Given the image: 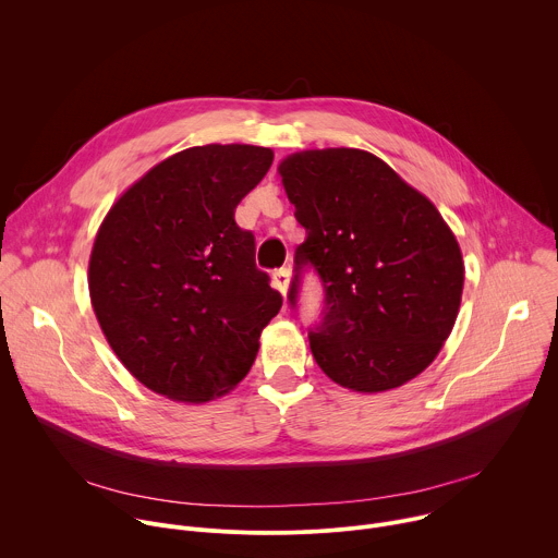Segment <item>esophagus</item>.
Instances as JSON below:
<instances>
[{"label": "esophagus", "mask_w": 558, "mask_h": 558, "mask_svg": "<svg viewBox=\"0 0 558 558\" xmlns=\"http://www.w3.org/2000/svg\"><path fill=\"white\" fill-rule=\"evenodd\" d=\"M289 282H291V271H289V269H278V271L274 274V287H276L282 295H287Z\"/></svg>", "instance_id": "1"}]
</instances>
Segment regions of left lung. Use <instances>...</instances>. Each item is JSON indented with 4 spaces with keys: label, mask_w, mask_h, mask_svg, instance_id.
Segmentation results:
<instances>
[{
    "label": "left lung",
    "mask_w": 558,
    "mask_h": 558,
    "mask_svg": "<svg viewBox=\"0 0 558 558\" xmlns=\"http://www.w3.org/2000/svg\"><path fill=\"white\" fill-rule=\"evenodd\" d=\"M295 220V250L325 284V317L308 331L327 377L384 392L426 371L448 340L463 293V258L437 207L390 166L355 147L302 149L278 166Z\"/></svg>",
    "instance_id": "1"
}]
</instances>
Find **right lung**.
Listing matches in <instances>:
<instances>
[{
	"label": "right lung",
	"instance_id": "add662e5",
	"mask_svg": "<svg viewBox=\"0 0 558 558\" xmlns=\"http://www.w3.org/2000/svg\"><path fill=\"white\" fill-rule=\"evenodd\" d=\"M274 151L245 143L187 147L132 183L106 214L88 289L121 364L149 390L203 404L241 381L282 306L256 269L235 207Z\"/></svg>",
	"mask_w": 558,
	"mask_h": 558
}]
</instances>
